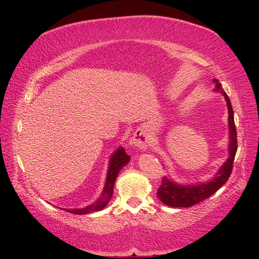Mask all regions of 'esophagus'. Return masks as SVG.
<instances>
[{
  "label": "esophagus",
  "mask_w": 259,
  "mask_h": 259,
  "mask_svg": "<svg viewBox=\"0 0 259 259\" xmlns=\"http://www.w3.org/2000/svg\"><path fill=\"white\" fill-rule=\"evenodd\" d=\"M149 134H148V130L146 128H139L136 130L133 138V144L140 148V149H146L149 145Z\"/></svg>",
  "instance_id": "esophagus-1"
}]
</instances>
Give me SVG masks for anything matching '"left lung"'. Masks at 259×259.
Listing matches in <instances>:
<instances>
[{"label":"left lung","mask_w":259,"mask_h":259,"mask_svg":"<svg viewBox=\"0 0 259 259\" xmlns=\"http://www.w3.org/2000/svg\"><path fill=\"white\" fill-rule=\"evenodd\" d=\"M216 83V89L214 91H221L225 97V100L227 102L228 108V123H229V149H228V159L226 160L221 169L218 170L217 175L214 177L207 181V183H201L197 185H179L176 184L174 180L169 177H162V183L159 187L157 191V196L159 199L163 202L164 205L179 208V207H191L196 203L207 199L214 194L223 185L226 184L230 174L233 171V163L237 151V133H236V125L234 121V111L232 103L226 92L222 89V84L219 83L217 79L213 80Z\"/></svg>","instance_id":"left-lung-1"}]
</instances>
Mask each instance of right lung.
<instances>
[{"label": "right lung", "instance_id": "obj_1", "mask_svg": "<svg viewBox=\"0 0 259 259\" xmlns=\"http://www.w3.org/2000/svg\"><path fill=\"white\" fill-rule=\"evenodd\" d=\"M129 160H130V156L126 155V152L122 147L119 148V149L111 156V158H110L106 185H104L103 191H102L101 196L99 197V199L95 203H92V205L87 206L84 208L63 209V210L69 211L71 213H76V214H85V213H89L92 211L102 210V209L108 205L110 199L112 198L113 187H114L115 179H117V176H118L119 171L125 166L126 163L129 162Z\"/></svg>", "mask_w": 259, "mask_h": 259}]
</instances>
